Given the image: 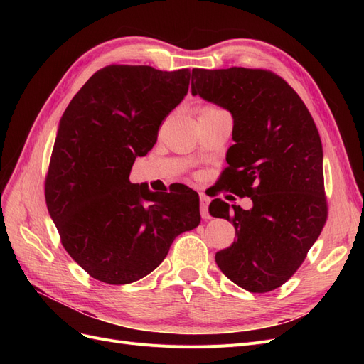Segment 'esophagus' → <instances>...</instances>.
<instances>
[{
	"mask_svg": "<svg viewBox=\"0 0 364 364\" xmlns=\"http://www.w3.org/2000/svg\"><path fill=\"white\" fill-rule=\"evenodd\" d=\"M199 197H200V215H202V218L203 220H208L209 217V213H208V205H209V197L205 194V193H200L199 194Z\"/></svg>",
	"mask_w": 364,
	"mask_h": 364,
	"instance_id": "esophagus-1",
	"label": "esophagus"
}]
</instances>
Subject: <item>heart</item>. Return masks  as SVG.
Listing matches in <instances>:
<instances>
[{"mask_svg": "<svg viewBox=\"0 0 364 364\" xmlns=\"http://www.w3.org/2000/svg\"><path fill=\"white\" fill-rule=\"evenodd\" d=\"M203 109H208V107H203ZM203 109H200V111H203Z\"/></svg>", "mask_w": 364, "mask_h": 364, "instance_id": "heart-1", "label": "heart"}]
</instances>
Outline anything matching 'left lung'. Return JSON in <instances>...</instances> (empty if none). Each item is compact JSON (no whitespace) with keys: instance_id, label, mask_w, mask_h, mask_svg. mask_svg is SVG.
Listing matches in <instances>:
<instances>
[{"instance_id":"1","label":"left lung","mask_w":364,"mask_h":364,"mask_svg":"<svg viewBox=\"0 0 364 364\" xmlns=\"http://www.w3.org/2000/svg\"><path fill=\"white\" fill-rule=\"evenodd\" d=\"M191 94L230 112L234 144L222 186L252 209L215 199L237 241L215 253L218 269L250 293L281 287L304 262L326 222L323 150L313 117L293 87L264 70H193Z\"/></svg>"}]
</instances>
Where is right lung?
I'll use <instances>...</instances> for the list:
<instances>
[{
    "label": "right lung",
    "instance_id": "right-lung-1",
    "mask_svg": "<svg viewBox=\"0 0 364 364\" xmlns=\"http://www.w3.org/2000/svg\"><path fill=\"white\" fill-rule=\"evenodd\" d=\"M188 68L111 65L97 71L60 118L46 200L62 245L92 278L130 284L167 257L174 238L199 226V196L132 183L138 156L155 146L162 119L188 92Z\"/></svg>",
    "mask_w": 364,
    "mask_h": 364
}]
</instances>
